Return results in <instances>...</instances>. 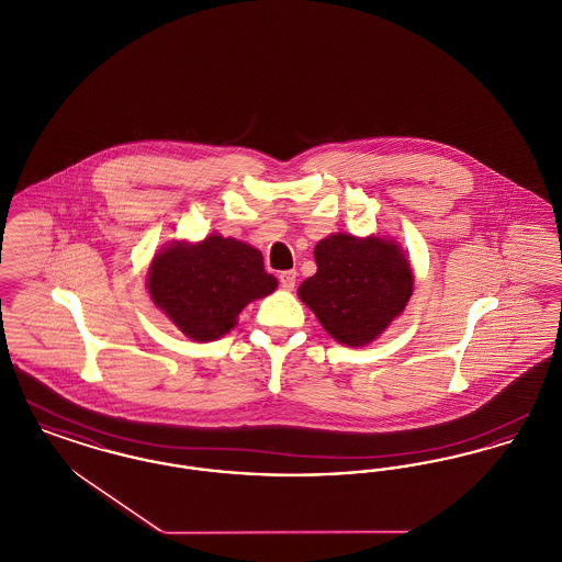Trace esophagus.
Listing matches in <instances>:
<instances>
[{
    "mask_svg": "<svg viewBox=\"0 0 562 562\" xmlns=\"http://www.w3.org/2000/svg\"><path fill=\"white\" fill-rule=\"evenodd\" d=\"M280 286L284 289V291H293L294 282H296V271L294 269H289V271H280Z\"/></svg>",
    "mask_w": 562,
    "mask_h": 562,
    "instance_id": "obj_1",
    "label": "esophagus"
}]
</instances>
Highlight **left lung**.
<instances>
[{"label": "left lung", "instance_id": "8db88e82", "mask_svg": "<svg viewBox=\"0 0 562 562\" xmlns=\"http://www.w3.org/2000/svg\"><path fill=\"white\" fill-rule=\"evenodd\" d=\"M314 259L318 271L299 286V299L349 348L374 341L413 294V269L398 241L330 234Z\"/></svg>", "mask_w": 562, "mask_h": 562}]
</instances>
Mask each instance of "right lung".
Segmentation results:
<instances>
[{
    "mask_svg": "<svg viewBox=\"0 0 562 562\" xmlns=\"http://www.w3.org/2000/svg\"><path fill=\"white\" fill-rule=\"evenodd\" d=\"M276 286L278 280L263 268L261 250L218 234L195 244L170 241L147 273L156 307L200 344L227 335L241 310Z\"/></svg>",
    "mask_w": 562,
    "mask_h": 562,
    "instance_id": "add662e5",
    "label": "right lung"
}]
</instances>
